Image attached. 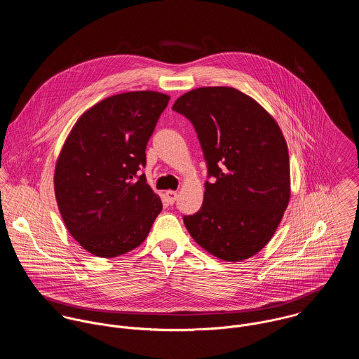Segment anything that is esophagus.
Masks as SVG:
<instances>
[{"mask_svg": "<svg viewBox=\"0 0 359 359\" xmlns=\"http://www.w3.org/2000/svg\"><path fill=\"white\" fill-rule=\"evenodd\" d=\"M165 199H167V202L170 203V205H172L174 202H175V199H177V191H172V189H170V191H165Z\"/></svg>", "mask_w": 359, "mask_h": 359, "instance_id": "1", "label": "esophagus"}]
</instances>
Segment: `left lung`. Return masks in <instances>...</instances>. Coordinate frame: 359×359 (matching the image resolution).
Segmentation results:
<instances>
[{
	"label": "left lung",
	"instance_id": "obj_1",
	"mask_svg": "<svg viewBox=\"0 0 359 359\" xmlns=\"http://www.w3.org/2000/svg\"><path fill=\"white\" fill-rule=\"evenodd\" d=\"M172 109L188 117L201 141L208 175L202 208L184 224L205 252L236 262L272 239L290 201L287 144L276 120L232 87H202Z\"/></svg>",
	"mask_w": 359,
	"mask_h": 359
}]
</instances>
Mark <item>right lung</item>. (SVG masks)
<instances>
[{
	"mask_svg": "<svg viewBox=\"0 0 359 359\" xmlns=\"http://www.w3.org/2000/svg\"><path fill=\"white\" fill-rule=\"evenodd\" d=\"M170 97L130 91L107 97L74 123L59 152L53 189L70 235L88 253L126 255L148 236L163 205L137 171Z\"/></svg>",
	"mask_w": 359,
	"mask_h": 359,
	"instance_id": "1",
	"label": "right lung"
}]
</instances>
